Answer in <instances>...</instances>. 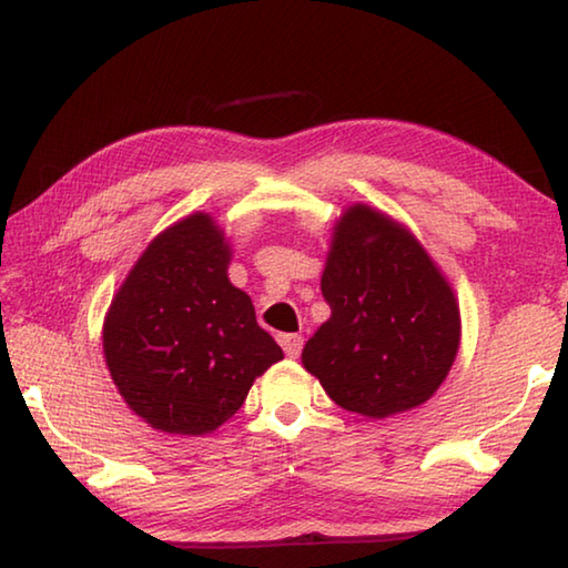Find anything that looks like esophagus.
Wrapping results in <instances>:
<instances>
[{
	"label": "esophagus",
	"mask_w": 568,
	"mask_h": 568,
	"mask_svg": "<svg viewBox=\"0 0 568 568\" xmlns=\"http://www.w3.org/2000/svg\"><path fill=\"white\" fill-rule=\"evenodd\" d=\"M281 345H283V351H285V355L287 358H297V355H301V351H303V338L301 335H295V333H285V335H281Z\"/></svg>",
	"instance_id": "esophagus-1"
}]
</instances>
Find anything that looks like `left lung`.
Wrapping results in <instances>:
<instances>
[{
  "label": "left lung",
  "instance_id": "left-lung-1",
  "mask_svg": "<svg viewBox=\"0 0 568 568\" xmlns=\"http://www.w3.org/2000/svg\"><path fill=\"white\" fill-rule=\"evenodd\" d=\"M321 291L331 305L303 365L341 408L388 418L426 403L460 343L456 295L406 227L351 205L333 227Z\"/></svg>",
  "mask_w": 568,
  "mask_h": 568
}]
</instances>
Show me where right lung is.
I'll list each match as a JSON object with an SVG mask.
<instances>
[{
	"instance_id": "add662e5",
	"label": "right lung",
	"mask_w": 568,
	"mask_h": 568,
	"mask_svg": "<svg viewBox=\"0 0 568 568\" xmlns=\"http://www.w3.org/2000/svg\"><path fill=\"white\" fill-rule=\"evenodd\" d=\"M230 245L207 213L152 240L104 318L102 348L124 403L152 428L203 436L240 410L283 351L227 277Z\"/></svg>"
}]
</instances>
